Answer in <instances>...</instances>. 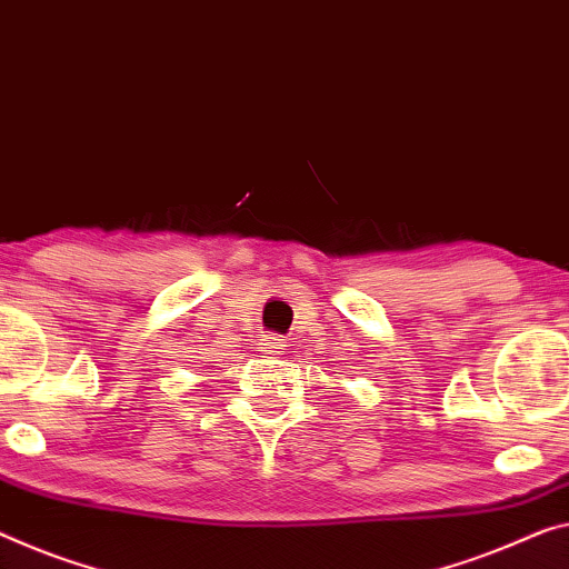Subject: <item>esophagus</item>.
Here are the masks:
<instances>
[{"instance_id":"obj_1","label":"esophagus","mask_w":569,"mask_h":569,"mask_svg":"<svg viewBox=\"0 0 569 569\" xmlns=\"http://www.w3.org/2000/svg\"><path fill=\"white\" fill-rule=\"evenodd\" d=\"M261 351H267L272 356L284 353V340L279 336H264V338H261Z\"/></svg>"}]
</instances>
